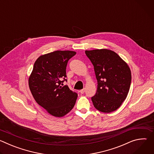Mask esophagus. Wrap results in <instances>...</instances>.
I'll return each mask as SVG.
<instances>
[{"label": "esophagus", "instance_id": "esophagus-1", "mask_svg": "<svg viewBox=\"0 0 154 154\" xmlns=\"http://www.w3.org/2000/svg\"><path fill=\"white\" fill-rule=\"evenodd\" d=\"M80 93L81 94H83V93H85V89H82V90H81L80 91Z\"/></svg>", "mask_w": 154, "mask_h": 154}]
</instances>
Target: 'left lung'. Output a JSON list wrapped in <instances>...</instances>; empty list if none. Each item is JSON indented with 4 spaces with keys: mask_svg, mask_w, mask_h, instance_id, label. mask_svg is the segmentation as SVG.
<instances>
[{
    "mask_svg": "<svg viewBox=\"0 0 154 154\" xmlns=\"http://www.w3.org/2000/svg\"><path fill=\"white\" fill-rule=\"evenodd\" d=\"M85 54L94 66L97 80V92L91 97L94 107L103 113L116 110L130 90L131 75L129 67L110 50L86 51Z\"/></svg>",
    "mask_w": 154,
    "mask_h": 154,
    "instance_id": "8db88e82",
    "label": "left lung"
}]
</instances>
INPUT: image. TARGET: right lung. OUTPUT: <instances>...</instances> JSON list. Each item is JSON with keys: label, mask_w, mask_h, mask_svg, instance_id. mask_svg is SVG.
I'll return each mask as SVG.
<instances>
[{"label": "right lung", "mask_w": 154, "mask_h": 154, "mask_svg": "<svg viewBox=\"0 0 154 154\" xmlns=\"http://www.w3.org/2000/svg\"><path fill=\"white\" fill-rule=\"evenodd\" d=\"M76 54L70 51H57L40 56L35 61L29 79L31 93L36 102L52 116L62 117L73 108L77 94L69 89L67 64Z\"/></svg>", "instance_id": "add662e5"}]
</instances>
